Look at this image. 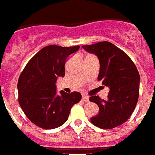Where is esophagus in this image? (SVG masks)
<instances>
[{"label": "esophagus", "mask_w": 155, "mask_h": 155, "mask_svg": "<svg viewBox=\"0 0 155 155\" xmlns=\"http://www.w3.org/2000/svg\"><path fill=\"white\" fill-rule=\"evenodd\" d=\"M82 100L84 102H88L89 101V97L88 96H87L85 95H82Z\"/></svg>", "instance_id": "1"}]
</instances>
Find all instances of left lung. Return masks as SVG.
<instances>
[{
    "label": "left lung",
    "mask_w": 155,
    "mask_h": 155,
    "mask_svg": "<svg viewBox=\"0 0 155 155\" xmlns=\"http://www.w3.org/2000/svg\"><path fill=\"white\" fill-rule=\"evenodd\" d=\"M82 48L97 56L100 66L98 80L110 88L107 100L98 95L89 99L99 108L91 122L102 129L116 127L130 118L136 107L140 83L138 69L124 51L110 42L103 41Z\"/></svg>",
    "instance_id": "1"
}]
</instances>
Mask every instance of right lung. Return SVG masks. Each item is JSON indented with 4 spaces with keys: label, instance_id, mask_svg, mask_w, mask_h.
Returning <instances> with one entry per match:
<instances>
[{
    "label": "right lung",
    "instance_id": "add662e5",
    "mask_svg": "<svg viewBox=\"0 0 155 155\" xmlns=\"http://www.w3.org/2000/svg\"><path fill=\"white\" fill-rule=\"evenodd\" d=\"M80 46L48 45L28 61L18 80V100L25 115L43 129H54L68 120L71 108L80 101L77 91L56 92V82L65 75V62Z\"/></svg>",
    "mask_w": 155,
    "mask_h": 155
}]
</instances>
